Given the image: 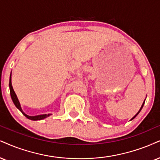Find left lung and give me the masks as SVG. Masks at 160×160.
Here are the masks:
<instances>
[{
	"label": "left lung",
	"instance_id": "8db88e82",
	"mask_svg": "<svg viewBox=\"0 0 160 160\" xmlns=\"http://www.w3.org/2000/svg\"><path fill=\"white\" fill-rule=\"evenodd\" d=\"M144 103H145V101H144V102H143V104H142V107H141V108H140V110H139V111H138V113H137V114H136V115L134 116H133V118H132V119H134V118L136 117V116H137V115H138V114H139V112H140L141 111V110H142V108H143V105H144Z\"/></svg>",
	"mask_w": 160,
	"mask_h": 160
}]
</instances>
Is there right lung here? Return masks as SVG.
<instances>
[{
  "label": "right lung",
  "instance_id": "add662e5",
  "mask_svg": "<svg viewBox=\"0 0 160 160\" xmlns=\"http://www.w3.org/2000/svg\"><path fill=\"white\" fill-rule=\"evenodd\" d=\"M11 75H10V78H9V90H10V95H11V98L12 99V102L15 105V107H16L22 113L23 115H24L27 118V119H31V120H34V121H36V120H41V119H44L45 118L48 117V116H50L51 114H42V115H38V116H28L23 111L22 109H21V104H20V102L18 101V98L16 94H15V91H14L13 88H12V82H11Z\"/></svg>",
  "mask_w": 160,
  "mask_h": 160
}]
</instances>
